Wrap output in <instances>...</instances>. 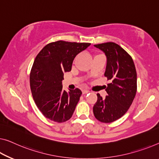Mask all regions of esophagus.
Returning <instances> with one entry per match:
<instances>
[{"label":"esophagus","instance_id":"1","mask_svg":"<svg viewBox=\"0 0 159 159\" xmlns=\"http://www.w3.org/2000/svg\"><path fill=\"white\" fill-rule=\"evenodd\" d=\"M82 92H83V94H86V93H89V90H87V89H84L82 91Z\"/></svg>","mask_w":159,"mask_h":159}]
</instances>
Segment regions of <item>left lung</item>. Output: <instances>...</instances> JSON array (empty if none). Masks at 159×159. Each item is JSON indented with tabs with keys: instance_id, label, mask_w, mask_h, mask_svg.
<instances>
[{
	"instance_id": "8db88e82",
	"label": "left lung",
	"mask_w": 159,
	"mask_h": 159,
	"mask_svg": "<svg viewBox=\"0 0 159 159\" xmlns=\"http://www.w3.org/2000/svg\"><path fill=\"white\" fill-rule=\"evenodd\" d=\"M105 53L107 58L104 75L110 84L106 87L108 96L97 94L93 114L103 123H111L121 118L133 103L137 91V74L131 56L113 42L94 45Z\"/></svg>"
}]
</instances>
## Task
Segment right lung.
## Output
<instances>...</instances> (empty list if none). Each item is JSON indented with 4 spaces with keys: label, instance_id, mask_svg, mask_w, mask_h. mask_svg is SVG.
<instances>
[{
    "label": "right lung",
    "instance_id": "obj_1",
    "mask_svg": "<svg viewBox=\"0 0 159 159\" xmlns=\"http://www.w3.org/2000/svg\"><path fill=\"white\" fill-rule=\"evenodd\" d=\"M90 45L58 41L47 44L35 57L30 73V90L46 118L58 123L71 118L82 92L79 89L63 91V74L70 71L75 57Z\"/></svg>",
    "mask_w": 159,
    "mask_h": 159
}]
</instances>
